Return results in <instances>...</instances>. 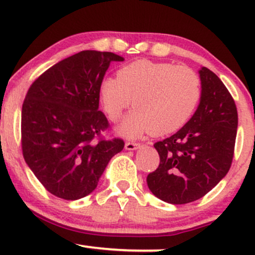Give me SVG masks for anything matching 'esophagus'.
<instances>
[{
    "label": "esophagus",
    "instance_id": "esophagus-1",
    "mask_svg": "<svg viewBox=\"0 0 255 255\" xmlns=\"http://www.w3.org/2000/svg\"><path fill=\"white\" fill-rule=\"evenodd\" d=\"M139 147H141V144H139V143H136V142H127V143H125V149H127V150H135Z\"/></svg>",
    "mask_w": 255,
    "mask_h": 255
}]
</instances>
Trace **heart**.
Instances as JSON below:
<instances>
[{
	"label": "heart",
	"instance_id": "obj_1",
	"mask_svg": "<svg viewBox=\"0 0 255 255\" xmlns=\"http://www.w3.org/2000/svg\"><path fill=\"white\" fill-rule=\"evenodd\" d=\"M201 96L200 79L185 66L139 60L122 67L117 78L100 85V100L112 122H119L131 105L133 110L119 128L128 138L145 133L173 132L189 120Z\"/></svg>",
	"mask_w": 255,
	"mask_h": 255
}]
</instances>
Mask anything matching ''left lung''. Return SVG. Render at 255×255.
<instances>
[{"label":"left lung","mask_w":255,"mask_h":255,"mask_svg":"<svg viewBox=\"0 0 255 255\" xmlns=\"http://www.w3.org/2000/svg\"><path fill=\"white\" fill-rule=\"evenodd\" d=\"M200 104L189 122L154 144L159 167L148 174L151 193L173 205L201 199L227 176L235 149V101L216 73L202 67Z\"/></svg>","instance_id":"1"}]
</instances>
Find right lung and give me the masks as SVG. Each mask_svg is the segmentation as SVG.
<instances>
[{
  "label": "right lung",
  "mask_w": 255,
  "mask_h": 255,
  "mask_svg": "<svg viewBox=\"0 0 255 255\" xmlns=\"http://www.w3.org/2000/svg\"><path fill=\"white\" fill-rule=\"evenodd\" d=\"M110 51L83 50L51 66L28 89L21 110V148L28 167L50 194L78 200L95 190L124 141L101 136L110 124L99 111Z\"/></svg>",
  "instance_id": "right-lung-1"
}]
</instances>
